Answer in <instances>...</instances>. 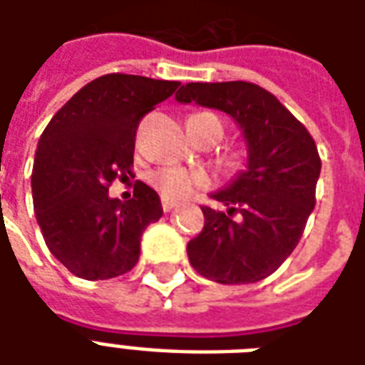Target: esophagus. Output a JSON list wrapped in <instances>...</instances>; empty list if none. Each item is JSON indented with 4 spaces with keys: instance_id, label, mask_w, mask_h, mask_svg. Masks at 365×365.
Masks as SVG:
<instances>
[{
    "instance_id": "1",
    "label": "esophagus",
    "mask_w": 365,
    "mask_h": 365,
    "mask_svg": "<svg viewBox=\"0 0 365 365\" xmlns=\"http://www.w3.org/2000/svg\"><path fill=\"white\" fill-rule=\"evenodd\" d=\"M175 207H178V203H175V201H170V199H162V209H164V211H172V209H175Z\"/></svg>"
}]
</instances>
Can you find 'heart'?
I'll return each instance as SVG.
<instances>
[{"mask_svg":"<svg viewBox=\"0 0 365 365\" xmlns=\"http://www.w3.org/2000/svg\"><path fill=\"white\" fill-rule=\"evenodd\" d=\"M199 119H217L211 113H195L191 115L187 120H199ZM152 185L162 193V197L166 199H180L187 197L191 191L201 185H207L209 178L205 172H199V170H185V168H160L154 174L150 175Z\"/></svg>","mask_w":365,"mask_h":365,"instance_id":"b5f03b06","label":"heart"}]
</instances>
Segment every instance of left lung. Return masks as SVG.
I'll use <instances>...</instances> for the list:
<instances>
[{"instance_id":"obj_1","label":"left lung","mask_w":365,"mask_h":365,"mask_svg":"<svg viewBox=\"0 0 365 365\" xmlns=\"http://www.w3.org/2000/svg\"><path fill=\"white\" fill-rule=\"evenodd\" d=\"M178 103L219 109L245 136L246 166L211 197L227 207H203L205 225L187 242L193 269L225 285L256 283L282 266L314 209L321 158L301 123L277 97L250 82L185 83ZM241 219L235 222L232 213Z\"/></svg>"}]
</instances>
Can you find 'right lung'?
Here are the masks:
<instances>
[{"label":"right lung","mask_w":365,"mask_h":365,"mask_svg":"<svg viewBox=\"0 0 365 365\" xmlns=\"http://www.w3.org/2000/svg\"><path fill=\"white\" fill-rule=\"evenodd\" d=\"M180 82L107 74L83 86L38 138L31 175L36 222L52 256L82 279L130 272L144 229L162 217L146 183L120 201L107 185L130 174L138 120Z\"/></svg>","instance_id":"add662e5"}]
</instances>
